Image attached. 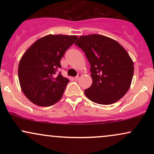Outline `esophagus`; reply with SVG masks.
<instances>
[{
	"label": "esophagus",
	"mask_w": 154,
	"mask_h": 154,
	"mask_svg": "<svg viewBox=\"0 0 154 154\" xmlns=\"http://www.w3.org/2000/svg\"><path fill=\"white\" fill-rule=\"evenodd\" d=\"M81 76H82V74H81V73H78V75H77L75 77V79H76V80H78V79H79V77H80Z\"/></svg>",
	"instance_id": "34e87169"
}]
</instances>
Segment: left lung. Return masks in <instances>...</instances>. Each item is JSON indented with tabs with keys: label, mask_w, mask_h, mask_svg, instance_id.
Wrapping results in <instances>:
<instances>
[{
	"label": "left lung",
	"mask_w": 154,
	"mask_h": 154,
	"mask_svg": "<svg viewBox=\"0 0 154 154\" xmlns=\"http://www.w3.org/2000/svg\"><path fill=\"white\" fill-rule=\"evenodd\" d=\"M75 44L85 54L91 64V86L85 91L94 103L109 105L126 94L131 85L134 63L116 40L101 35L80 36Z\"/></svg>",
	"instance_id": "left-lung-1"
}]
</instances>
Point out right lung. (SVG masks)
Listing matches in <instances>:
<instances>
[{
	"instance_id": "add662e5",
	"label": "right lung",
	"mask_w": 154,
	"mask_h": 154,
	"mask_svg": "<svg viewBox=\"0 0 154 154\" xmlns=\"http://www.w3.org/2000/svg\"><path fill=\"white\" fill-rule=\"evenodd\" d=\"M77 39L76 35H48L25 51L19 63L21 89L35 105L50 106L62 97L68 79L58 69L60 60Z\"/></svg>"
}]
</instances>
